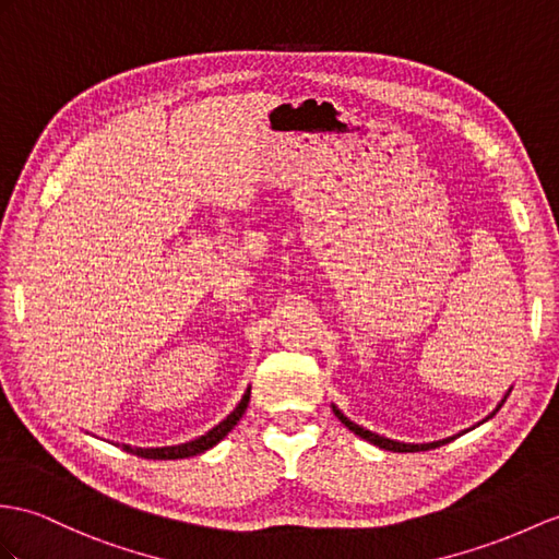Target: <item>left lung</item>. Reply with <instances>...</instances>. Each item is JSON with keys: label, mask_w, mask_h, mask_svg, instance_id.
Segmentation results:
<instances>
[{"label": "left lung", "mask_w": 559, "mask_h": 559, "mask_svg": "<svg viewBox=\"0 0 559 559\" xmlns=\"http://www.w3.org/2000/svg\"><path fill=\"white\" fill-rule=\"evenodd\" d=\"M512 391V389H510ZM510 391L506 393V399L510 396ZM506 399H502L500 403H498V407L496 411L488 415L486 419H491L500 407H502V403H506ZM332 411H334V415L342 419V425H346L353 433H358L360 439H365V441H370V443H374V445H379V448H384V451H393V453H419V451H429V448H439V445H443V443H448V441H453L455 437H451V439H443V441H433V443H403V441H391V439H386V437H379V433H374V431H370V429H362L360 425H356V421H350L342 411H338L336 405H332Z\"/></svg>", "instance_id": "8db88e82"}]
</instances>
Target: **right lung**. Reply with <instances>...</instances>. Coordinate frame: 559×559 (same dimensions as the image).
<instances>
[{"label": "right lung", "mask_w": 559, "mask_h": 559, "mask_svg": "<svg viewBox=\"0 0 559 559\" xmlns=\"http://www.w3.org/2000/svg\"><path fill=\"white\" fill-rule=\"evenodd\" d=\"M249 399H251V389H247V393L241 396L239 405L221 421V425H215L211 431H206L203 437H199L194 441H187V443H180V445H163V448H132L128 443H122L120 448H122V451H128V453L138 455V457H146V460H180V457L199 455L203 451H209V448H213L215 443H221L227 437V433L233 431V427L241 419V415L247 413Z\"/></svg>", "instance_id": "right-lung-1"}]
</instances>
